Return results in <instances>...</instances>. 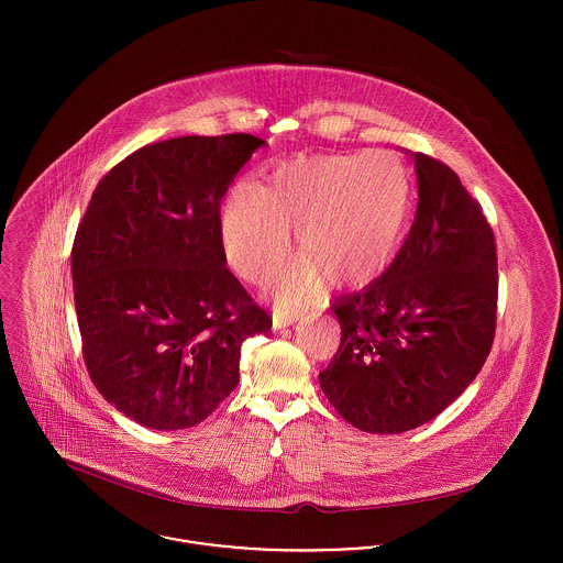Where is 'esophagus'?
Masks as SVG:
<instances>
[{"label": "esophagus", "instance_id": "34e87169", "mask_svg": "<svg viewBox=\"0 0 563 563\" xmlns=\"http://www.w3.org/2000/svg\"><path fill=\"white\" fill-rule=\"evenodd\" d=\"M301 317H303V312H284V310H275V312H273V329L288 327V324L299 321Z\"/></svg>", "mask_w": 563, "mask_h": 563}]
</instances>
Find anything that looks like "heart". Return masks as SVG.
Instances as JSON below:
<instances>
[{
	"mask_svg": "<svg viewBox=\"0 0 563 563\" xmlns=\"http://www.w3.org/2000/svg\"><path fill=\"white\" fill-rule=\"evenodd\" d=\"M411 208V181L390 152L317 156L284 162L271 186L239 181L221 208L228 262L244 279H262L279 264L297 228L292 264L268 279L282 308L310 301L331 275L335 284H364L395 257Z\"/></svg>",
	"mask_w": 563,
	"mask_h": 563,
	"instance_id": "heart-1",
	"label": "heart"
}]
</instances>
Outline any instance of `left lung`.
<instances>
[{"label": "left lung", "mask_w": 563, "mask_h": 563, "mask_svg": "<svg viewBox=\"0 0 563 563\" xmlns=\"http://www.w3.org/2000/svg\"><path fill=\"white\" fill-rule=\"evenodd\" d=\"M411 158V230L382 277L331 306L342 338L319 375L335 411L368 433H402L446 409L496 331V244L482 206L444 162Z\"/></svg>", "instance_id": "obj_1"}]
</instances>
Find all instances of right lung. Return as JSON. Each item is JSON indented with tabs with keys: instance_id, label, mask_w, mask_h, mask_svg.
Listing matches in <instances>:
<instances>
[{
	"instance_id": "right-lung-1",
	"label": "right lung",
	"mask_w": 563,
	"mask_h": 563,
	"mask_svg": "<svg viewBox=\"0 0 563 563\" xmlns=\"http://www.w3.org/2000/svg\"><path fill=\"white\" fill-rule=\"evenodd\" d=\"M264 145L251 134L147 145L97 184L74 251L88 375L143 427L206 420L239 386L242 342L271 329L230 273L221 199Z\"/></svg>"
}]
</instances>
